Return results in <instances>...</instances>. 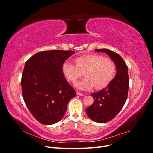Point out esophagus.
I'll use <instances>...</instances> for the list:
<instances>
[{"instance_id": "34e87169", "label": "esophagus", "mask_w": 153, "mask_h": 153, "mask_svg": "<svg viewBox=\"0 0 153 153\" xmlns=\"http://www.w3.org/2000/svg\"><path fill=\"white\" fill-rule=\"evenodd\" d=\"M76 94L77 95H79V96H84L85 94H83V93H81V92H76Z\"/></svg>"}]
</instances>
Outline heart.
<instances>
[{"label": "heart", "mask_w": 153, "mask_h": 153, "mask_svg": "<svg viewBox=\"0 0 153 153\" xmlns=\"http://www.w3.org/2000/svg\"><path fill=\"white\" fill-rule=\"evenodd\" d=\"M75 62V64L64 62L62 72L64 77L73 84H75L84 73L85 78L76 85L81 90L90 89L93 86L96 89H103L110 84L116 73V67L112 60L98 54L77 57Z\"/></svg>", "instance_id": "heart-1"}]
</instances>
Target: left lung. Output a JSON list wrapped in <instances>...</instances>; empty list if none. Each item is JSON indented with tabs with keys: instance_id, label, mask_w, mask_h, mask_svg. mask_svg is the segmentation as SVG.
Listing matches in <instances>:
<instances>
[{
	"instance_id": "left-lung-1",
	"label": "left lung",
	"mask_w": 153,
	"mask_h": 153,
	"mask_svg": "<svg viewBox=\"0 0 153 153\" xmlns=\"http://www.w3.org/2000/svg\"><path fill=\"white\" fill-rule=\"evenodd\" d=\"M95 51L107 54L116 66V74L113 80L105 89L91 94L94 102L85 109L88 117L92 121L105 123L116 116L127 100L129 89L128 69L123 59L117 53L106 48Z\"/></svg>"
}]
</instances>
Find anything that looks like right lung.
<instances>
[{"instance_id": "add662e5", "label": "right lung", "mask_w": 153, "mask_h": 153, "mask_svg": "<svg viewBox=\"0 0 153 153\" xmlns=\"http://www.w3.org/2000/svg\"><path fill=\"white\" fill-rule=\"evenodd\" d=\"M74 53V51L59 50L39 52L25 64L21 80L23 98L41 124L61 121L69 101L76 95L62 72L63 63Z\"/></svg>"}]
</instances>
